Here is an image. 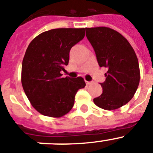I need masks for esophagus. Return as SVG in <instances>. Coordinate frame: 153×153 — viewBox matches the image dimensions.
<instances>
[{
  "instance_id": "1",
  "label": "esophagus",
  "mask_w": 153,
  "mask_h": 153,
  "mask_svg": "<svg viewBox=\"0 0 153 153\" xmlns=\"http://www.w3.org/2000/svg\"><path fill=\"white\" fill-rule=\"evenodd\" d=\"M85 82H86V84L88 85H91V84H93V82L92 81H85Z\"/></svg>"
}]
</instances>
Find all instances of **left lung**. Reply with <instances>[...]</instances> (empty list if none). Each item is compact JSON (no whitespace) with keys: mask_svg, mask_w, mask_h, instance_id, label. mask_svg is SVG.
Instances as JSON below:
<instances>
[{"mask_svg":"<svg viewBox=\"0 0 153 153\" xmlns=\"http://www.w3.org/2000/svg\"><path fill=\"white\" fill-rule=\"evenodd\" d=\"M85 30L99 65L108 69L105 81L100 84L102 94L94 102L101 109L115 110L136 93L140 78L137 57L128 40L115 30L102 26Z\"/></svg>","mask_w":153,"mask_h":153,"instance_id":"8db88e82","label":"left lung"}]
</instances>
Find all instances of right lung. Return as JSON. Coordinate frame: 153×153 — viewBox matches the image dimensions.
I'll return each mask as SVG.
<instances>
[{
	"instance_id": "add662e5",
	"label": "right lung",
	"mask_w": 153,
	"mask_h": 153,
	"mask_svg": "<svg viewBox=\"0 0 153 153\" xmlns=\"http://www.w3.org/2000/svg\"><path fill=\"white\" fill-rule=\"evenodd\" d=\"M85 28H55L35 37L22 65L21 81L31 105L41 115L59 118L74 105L78 91L86 85L81 77L62 78L71 48L85 37Z\"/></svg>"
}]
</instances>
